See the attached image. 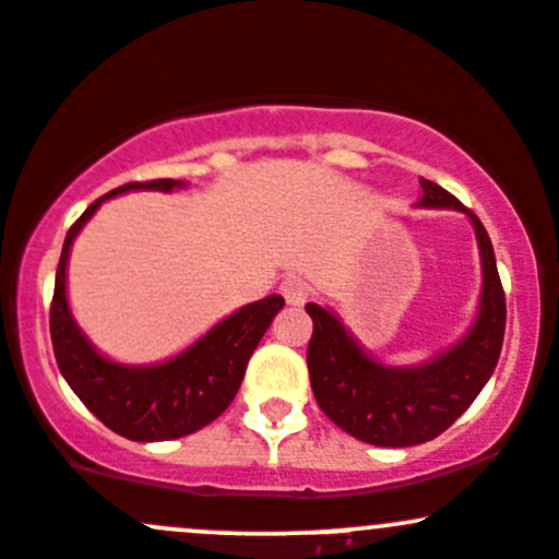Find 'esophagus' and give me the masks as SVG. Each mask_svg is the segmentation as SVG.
<instances>
[{"label":"esophagus","instance_id":"1","mask_svg":"<svg viewBox=\"0 0 559 559\" xmlns=\"http://www.w3.org/2000/svg\"><path fill=\"white\" fill-rule=\"evenodd\" d=\"M280 293L290 306H301L306 301V296H309V285H306L301 277H296V274H290V277L282 280Z\"/></svg>","mask_w":559,"mask_h":559}]
</instances>
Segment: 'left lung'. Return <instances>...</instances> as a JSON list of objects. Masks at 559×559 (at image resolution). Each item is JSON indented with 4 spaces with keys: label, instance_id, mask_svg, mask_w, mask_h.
Segmentation results:
<instances>
[{
    "label": "left lung",
    "instance_id": "left-lung-1",
    "mask_svg": "<svg viewBox=\"0 0 559 559\" xmlns=\"http://www.w3.org/2000/svg\"><path fill=\"white\" fill-rule=\"evenodd\" d=\"M421 207L469 215L483 258L479 314L453 349L418 368H386L359 349L333 311L306 304L314 322L306 362L317 405L335 426L378 448L421 445L442 435L488 383L507 328V298L485 226L442 186L421 178Z\"/></svg>",
    "mask_w": 559,
    "mask_h": 559
}]
</instances>
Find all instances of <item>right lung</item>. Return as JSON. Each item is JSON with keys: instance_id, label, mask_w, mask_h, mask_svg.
<instances>
[{"instance_id": "obj_1", "label": "right lung", "mask_w": 559, "mask_h": 559, "mask_svg": "<svg viewBox=\"0 0 559 559\" xmlns=\"http://www.w3.org/2000/svg\"><path fill=\"white\" fill-rule=\"evenodd\" d=\"M178 186L183 183L173 181V178L135 181L119 186L95 200L66 234L56 272L50 338L58 368H61L66 383L74 389L76 397L85 402L87 411L98 421L135 442L178 440V437L191 435V431L215 421L237 397L250 354L255 352L258 341L272 325L274 314L285 306L282 296H266L261 301L242 306L183 354L162 365H148V368L117 365L93 349V344L76 328L69 301H66V263H69L71 242L82 226L93 218L100 202L111 200L122 191H173Z\"/></svg>"}]
</instances>
